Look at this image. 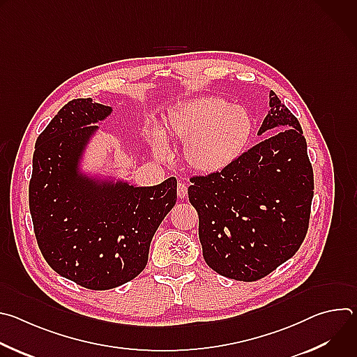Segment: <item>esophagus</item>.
<instances>
[{
    "label": "esophagus",
    "mask_w": 357,
    "mask_h": 357,
    "mask_svg": "<svg viewBox=\"0 0 357 357\" xmlns=\"http://www.w3.org/2000/svg\"><path fill=\"white\" fill-rule=\"evenodd\" d=\"M176 192H178V196H179L181 199L186 197V195H188V186H186V183L179 182V183H178V188H176Z\"/></svg>",
    "instance_id": "esophagus-1"
}]
</instances>
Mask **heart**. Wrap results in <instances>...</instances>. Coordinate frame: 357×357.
Segmentation results:
<instances>
[{
	"label": "heart",
	"mask_w": 357,
	"mask_h": 357,
	"mask_svg": "<svg viewBox=\"0 0 357 357\" xmlns=\"http://www.w3.org/2000/svg\"><path fill=\"white\" fill-rule=\"evenodd\" d=\"M254 123L248 110L222 97H197L168 112L162 132L152 131L160 155L167 154V138L185 141L183 160L199 174H219L229 168L252 137Z\"/></svg>",
	"instance_id": "heart-1"
}]
</instances>
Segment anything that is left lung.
<instances>
[{
	"mask_svg": "<svg viewBox=\"0 0 357 357\" xmlns=\"http://www.w3.org/2000/svg\"><path fill=\"white\" fill-rule=\"evenodd\" d=\"M259 135L274 134L219 174L192 176L203 259L218 274L257 281L289 260L307 236L314 171L301 124L274 91Z\"/></svg>",
	"mask_w": 357,
	"mask_h": 357,
	"instance_id": "left-lung-1",
	"label": "left lung"
}]
</instances>
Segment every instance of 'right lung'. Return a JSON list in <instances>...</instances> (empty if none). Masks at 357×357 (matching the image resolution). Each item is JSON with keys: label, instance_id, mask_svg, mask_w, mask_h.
Returning <instances> with one entry per match:
<instances>
[{"label": "right lung", "instance_id": "1", "mask_svg": "<svg viewBox=\"0 0 357 357\" xmlns=\"http://www.w3.org/2000/svg\"><path fill=\"white\" fill-rule=\"evenodd\" d=\"M112 107L75 98L39 134L32 158L29 211L38 247L59 275L103 291L134 280L149 244L176 203V179L135 188L97 183L77 172L82 152Z\"/></svg>", "mask_w": 357, "mask_h": 357}]
</instances>
